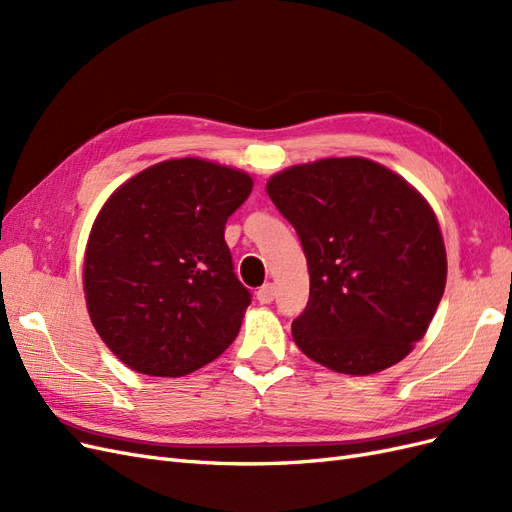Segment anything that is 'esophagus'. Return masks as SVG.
Instances as JSON below:
<instances>
[{"label":"esophagus","instance_id":"34e87169","mask_svg":"<svg viewBox=\"0 0 512 512\" xmlns=\"http://www.w3.org/2000/svg\"><path fill=\"white\" fill-rule=\"evenodd\" d=\"M256 299L260 303H271L275 299V286L271 282H267L265 286H260L256 292Z\"/></svg>","mask_w":512,"mask_h":512}]
</instances>
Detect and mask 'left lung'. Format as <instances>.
Here are the masks:
<instances>
[{"mask_svg": "<svg viewBox=\"0 0 512 512\" xmlns=\"http://www.w3.org/2000/svg\"><path fill=\"white\" fill-rule=\"evenodd\" d=\"M267 194L297 230L309 269L294 344L350 376L408 356L446 286V250L427 200L365 158L290 166L267 181Z\"/></svg>", "mask_w": 512, "mask_h": 512, "instance_id": "obj_1", "label": "left lung"}]
</instances>
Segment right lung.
Instances as JSON below:
<instances>
[{
  "mask_svg": "<svg viewBox=\"0 0 512 512\" xmlns=\"http://www.w3.org/2000/svg\"><path fill=\"white\" fill-rule=\"evenodd\" d=\"M252 177L198 158L145 168L91 226L83 288L102 342L138 374L179 378L235 342L252 294L224 228Z\"/></svg>",
  "mask_w": 512,
  "mask_h": 512,
  "instance_id": "add662e5",
  "label": "right lung"
}]
</instances>
